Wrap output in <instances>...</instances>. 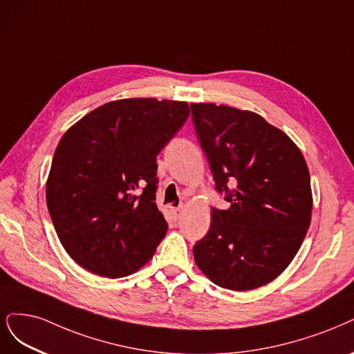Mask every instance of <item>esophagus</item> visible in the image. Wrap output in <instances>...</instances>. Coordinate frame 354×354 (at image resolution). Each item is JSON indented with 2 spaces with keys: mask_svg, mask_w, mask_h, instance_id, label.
I'll return each mask as SVG.
<instances>
[{
  "mask_svg": "<svg viewBox=\"0 0 354 354\" xmlns=\"http://www.w3.org/2000/svg\"><path fill=\"white\" fill-rule=\"evenodd\" d=\"M183 212H185V206H178V208H174V209H173V214H174V216H176L177 219L183 215Z\"/></svg>",
  "mask_w": 354,
  "mask_h": 354,
  "instance_id": "34e87169",
  "label": "esophagus"
}]
</instances>
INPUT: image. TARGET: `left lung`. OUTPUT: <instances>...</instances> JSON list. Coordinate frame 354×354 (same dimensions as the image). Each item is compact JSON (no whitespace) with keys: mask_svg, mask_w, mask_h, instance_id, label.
<instances>
[{"mask_svg":"<svg viewBox=\"0 0 354 354\" xmlns=\"http://www.w3.org/2000/svg\"><path fill=\"white\" fill-rule=\"evenodd\" d=\"M194 130L228 209L193 246L194 262L223 288L271 283L293 261L312 218L306 161L284 131L252 111L190 104Z\"/></svg>","mask_w":354,"mask_h":354,"instance_id":"obj_1","label":"left lung"}]
</instances>
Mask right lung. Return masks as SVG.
<instances>
[{
  "instance_id": "obj_1",
  "label": "right lung",
  "mask_w": 354,
  "mask_h": 354,
  "mask_svg": "<svg viewBox=\"0 0 354 354\" xmlns=\"http://www.w3.org/2000/svg\"><path fill=\"white\" fill-rule=\"evenodd\" d=\"M189 114L187 102L118 100L64 133L46 180V205L77 265L120 278L152 259L168 228L155 205L156 156Z\"/></svg>"
}]
</instances>
